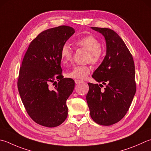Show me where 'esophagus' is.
<instances>
[{"instance_id":"1","label":"esophagus","mask_w":151,"mask_h":151,"mask_svg":"<svg viewBox=\"0 0 151 151\" xmlns=\"http://www.w3.org/2000/svg\"><path fill=\"white\" fill-rule=\"evenodd\" d=\"M75 83H76V84H81V83H82V82H83L84 81H82V80L75 79Z\"/></svg>"}]
</instances>
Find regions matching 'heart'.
I'll list each match as a JSON object with an SVG mask.
<instances>
[{"mask_svg": "<svg viewBox=\"0 0 151 151\" xmlns=\"http://www.w3.org/2000/svg\"><path fill=\"white\" fill-rule=\"evenodd\" d=\"M75 45L83 48L88 52L87 61L91 63L97 64L101 61L103 57V49L100 41L92 35H88L77 40L75 42ZM60 58L63 63L67 64L72 59V52L70 47L65 44L61 47L60 50ZM91 70V67L88 65L75 66L67 73V76L72 78L84 79L89 75Z\"/></svg>", "mask_w": 151, "mask_h": 151, "instance_id": "1", "label": "heart"}]
</instances>
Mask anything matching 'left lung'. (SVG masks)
Segmentation results:
<instances>
[{"label": "left lung", "instance_id": "1", "mask_svg": "<svg viewBox=\"0 0 151 151\" xmlns=\"http://www.w3.org/2000/svg\"><path fill=\"white\" fill-rule=\"evenodd\" d=\"M104 36L107 54L92 77L102 84L88 83L86 101L91 119L97 124L111 126L119 122L130 107L136 91L132 55L119 35L112 29L91 27Z\"/></svg>", "mask_w": 151, "mask_h": 151}]
</instances>
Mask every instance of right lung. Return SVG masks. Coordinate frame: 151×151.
Instances as JSON below:
<instances>
[{"label": "right lung", "mask_w": 151, "mask_h": 151, "mask_svg": "<svg viewBox=\"0 0 151 151\" xmlns=\"http://www.w3.org/2000/svg\"><path fill=\"white\" fill-rule=\"evenodd\" d=\"M74 33L75 29L67 25L41 32L29 44L19 68L21 99L29 116L41 126L54 128L67 117L66 101L75 81L63 78L60 50Z\"/></svg>", "instance_id": "obj_1"}]
</instances>
